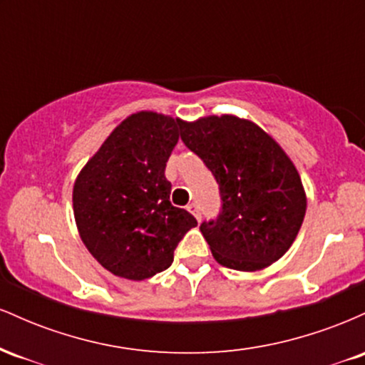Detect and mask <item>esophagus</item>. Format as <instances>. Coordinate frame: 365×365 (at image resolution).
Instances as JSON below:
<instances>
[{"instance_id":"1","label":"esophagus","mask_w":365,"mask_h":365,"mask_svg":"<svg viewBox=\"0 0 365 365\" xmlns=\"http://www.w3.org/2000/svg\"><path fill=\"white\" fill-rule=\"evenodd\" d=\"M188 211H190L192 212V215H194L195 216V220L197 221H200V211H199V206H197V204L194 202V204H188Z\"/></svg>"}]
</instances>
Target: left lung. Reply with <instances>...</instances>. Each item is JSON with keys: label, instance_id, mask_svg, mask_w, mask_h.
Here are the masks:
<instances>
[{"label": "left lung", "instance_id": "8db88e82", "mask_svg": "<svg viewBox=\"0 0 365 365\" xmlns=\"http://www.w3.org/2000/svg\"><path fill=\"white\" fill-rule=\"evenodd\" d=\"M182 140L220 185L221 209L200 232L221 266L257 271L290 249L305 207V192L290 158L249 120L232 115L182 121Z\"/></svg>", "mask_w": 365, "mask_h": 365}]
</instances>
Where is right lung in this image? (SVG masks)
Returning <instances> with one entry per match:
<instances>
[{"instance_id": "obj_1", "label": "right lung", "mask_w": 365, "mask_h": 365, "mask_svg": "<svg viewBox=\"0 0 365 365\" xmlns=\"http://www.w3.org/2000/svg\"><path fill=\"white\" fill-rule=\"evenodd\" d=\"M180 120L140 111L111 132L73 185V215L87 250L120 278L168 269L178 242L197 220L170 202L165 168Z\"/></svg>"}]
</instances>
